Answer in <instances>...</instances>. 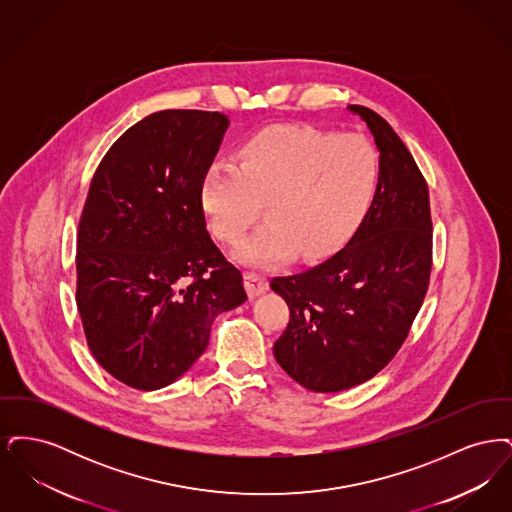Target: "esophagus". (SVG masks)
Segmentation results:
<instances>
[{"label":"esophagus","mask_w":512,"mask_h":512,"mask_svg":"<svg viewBox=\"0 0 512 512\" xmlns=\"http://www.w3.org/2000/svg\"><path fill=\"white\" fill-rule=\"evenodd\" d=\"M245 288L251 297H257L268 290V280L265 274L259 272H245Z\"/></svg>","instance_id":"obj_1"}]
</instances>
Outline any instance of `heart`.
I'll return each instance as SVG.
<instances>
[{
	"mask_svg": "<svg viewBox=\"0 0 512 512\" xmlns=\"http://www.w3.org/2000/svg\"><path fill=\"white\" fill-rule=\"evenodd\" d=\"M380 155L361 134L315 126H272L251 136L240 163L215 161L203 176L201 201L220 240L236 244L259 219L238 259L272 265L293 249L317 259L332 251L365 215L376 194Z\"/></svg>",
	"mask_w": 512,
	"mask_h": 512,
	"instance_id": "heart-1",
	"label": "heart"
}]
</instances>
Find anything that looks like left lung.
Returning <instances> with one entry per match:
<instances>
[{
    "instance_id": "left-lung-1",
    "label": "left lung",
    "mask_w": 512,
    "mask_h": 512,
    "mask_svg": "<svg viewBox=\"0 0 512 512\" xmlns=\"http://www.w3.org/2000/svg\"><path fill=\"white\" fill-rule=\"evenodd\" d=\"M366 122L380 151V178L365 219L343 249L317 267L272 278L290 307L274 357L297 384L317 393L359 386L407 340L430 282L428 184L411 151L378 113Z\"/></svg>"
}]
</instances>
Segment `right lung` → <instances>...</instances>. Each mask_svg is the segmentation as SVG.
Here are the masks:
<instances>
[{"mask_svg": "<svg viewBox=\"0 0 512 512\" xmlns=\"http://www.w3.org/2000/svg\"><path fill=\"white\" fill-rule=\"evenodd\" d=\"M228 124L211 111L153 113L92 178L76 238V305L92 355L130 388L178 380L203 355L213 320L247 299L201 203Z\"/></svg>", "mask_w": 512, "mask_h": 512, "instance_id": "obj_1", "label": "right lung"}]
</instances>
